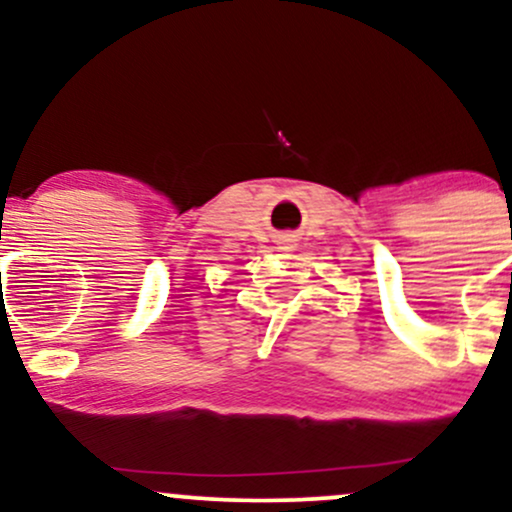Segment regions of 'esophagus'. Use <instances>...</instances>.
Segmentation results:
<instances>
[{"mask_svg":"<svg viewBox=\"0 0 512 512\" xmlns=\"http://www.w3.org/2000/svg\"><path fill=\"white\" fill-rule=\"evenodd\" d=\"M289 245H291V238L284 240V250H289Z\"/></svg>","mask_w":512,"mask_h":512,"instance_id":"obj_1","label":"esophagus"}]
</instances>
